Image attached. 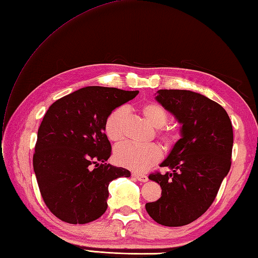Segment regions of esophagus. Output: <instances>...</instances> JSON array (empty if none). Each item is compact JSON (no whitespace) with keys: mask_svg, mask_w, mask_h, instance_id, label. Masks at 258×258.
Returning a JSON list of instances; mask_svg holds the SVG:
<instances>
[{"mask_svg":"<svg viewBox=\"0 0 258 258\" xmlns=\"http://www.w3.org/2000/svg\"><path fill=\"white\" fill-rule=\"evenodd\" d=\"M133 176H135L137 180L140 181V182H147L148 179V175L146 174H140V173H133Z\"/></svg>","mask_w":258,"mask_h":258,"instance_id":"obj_1","label":"esophagus"}]
</instances>
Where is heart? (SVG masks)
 Returning <instances> with one entry per match:
<instances>
[{
	"instance_id": "obj_1",
	"label": "heart",
	"mask_w": 258,
	"mask_h": 258,
	"mask_svg": "<svg viewBox=\"0 0 258 258\" xmlns=\"http://www.w3.org/2000/svg\"><path fill=\"white\" fill-rule=\"evenodd\" d=\"M142 116L153 128L158 129L157 135L165 145H172L179 137V131L173 125H167L169 114L163 106L157 102H146L140 107ZM125 121H127V109L123 107L112 110L105 121V133L108 139L119 142L124 137ZM162 152L157 145L137 146L123 144L114 149V161L121 167L130 170L146 171L152 164L161 159Z\"/></svg>"
}]
</instances>
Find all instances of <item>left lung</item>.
Segmentation results:
<instances>
[{
    "label": "left lung",
    "instance_id": "obj_1",
    "mask_svg": "<svg viewBox=\"0 0 258 258\" xmlns=\"http://www.w3.org/2000/svg\"><path fill=\"white\" fill-rule=\"evenodd\" d=\"M156 100L181 124V138L160 164L171 172L149 175L162 192L146 210L159 224L183 226L207 212L231 169L232 122L221 105L191 90L160 89Z\"/></svg>",
    "mask_w": 258,
    "mask_h": 258
}]
</instances>
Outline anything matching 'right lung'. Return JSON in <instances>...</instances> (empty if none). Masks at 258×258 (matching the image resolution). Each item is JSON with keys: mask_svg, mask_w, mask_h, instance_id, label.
Returning <instances> with one entry per match:
<instances>
[{"mask_svg": "<svg viewBox=\"0 0 258 258\" xmlns=\"http://www.w3.org/2000/svg\"><path fill=\"white\" fill-rule=\"evenodd\" d=\"M138 90L88 86L56 100L37 133L33 168L46 207L59 220L86 224L105 213L108 185L130 171L106 163L111 146L105 134L109 113Z\"/></svg>", "mask_w": 258, "mask_h": 258, "instance_id": "add662e5", "label": "right lung"}]
</instances>
